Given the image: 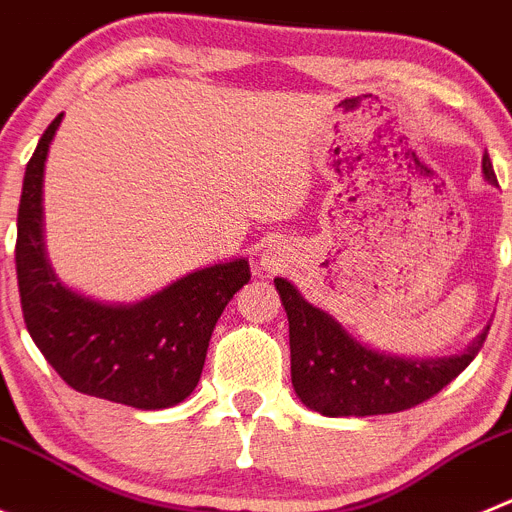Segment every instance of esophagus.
<instances>
[{"instance_id": "esophagus-1", "label": "esophagus", "mask_w": 512, "mask_h": 512, "mask_svg": "<svg viewBox=\"0 0 512 512\" xmlns=\"http://www.w3.org/2000/svg\"><path fill=\"white\" fill-rule=\"evenodd\" d=\"M265 267H267V270H278L280 260L275 255H265Z\"/></svg>"}]
</instances>
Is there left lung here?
Returning <instances> with one entry per match:
<instances>
[{
	"instance_id": "obj_1",
	"label": "left lung",
	"mask_w": 512,
	"mask_h": 512,
	"mask_svg": "<svg viewBox=\"0 0 512 512\" xmlns=\"http://www.w3.org/2000/svg\"><path fill=\"white\" fill-rule=\"evenodd\" d=\"M482 173L497 186L490 155ZM275 290L288 313L290 380L301 403L321 416H380L434 398L477 357L487 339L485 326L462 354L411 359L377 352L357 342L334 316L311 306L290 280L275 278Z\"/></svg>"
}]
</instances>
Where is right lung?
<instances>
[{
    "mask_svg": "<svg viewBox=\"0 0 512 512\" xmlns=\"http://www.w3.org/2000/svg\"><path fill=\"white\" fill-rule=\"evenodd\" d=\"M61 119L50 122L27 163L17 209L15 262L27 331L78 393L142 411L170 408L199 385L211 331L250 280V265L232 260L204 267L132 306L66 288L43 242V170Z\"/></svg>",
    "mask_w": 512,
    "mask_h": 512,
    "instance_id": "right-lung-1",
    "label": "right lung"
}]
</instances>
